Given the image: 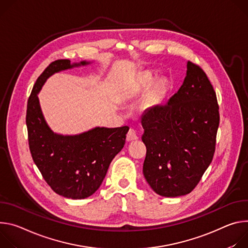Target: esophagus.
<instances>
[{
    "label": "esophagus",
    "instance_id": "esophagus-1",
    "mask_svg": "<svg viewBox=\"0 0 248 248\" xmlns=\"http://www.w3.org/2000/svg\"><path fill=\"white\" fill-rule=\"evenodd\" d=\"M138 139V135H137L136 131L134 129H130L128 131V134H127V137H126V140L128 142H131V141H134V140H137Z\"/></svg>",
    "mask_w": 248,
    "mask_h": 248
}]
</instances>
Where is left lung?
Segmentation results:
<instances>
[{"mask_svg": "<svg viewBox=\"0 0 248 248\" xmlns=\"http://www.w3.org/2000/svg\"><path fill=\"white\" fill-rule=\"evenodd\" d=\"M218 123L214 88L206 73L188 61L178 92L142 116L147 148L143 172L156 194L182 196L197 186L212 162Z\"/></svg>", "mask_w": 248, "mask_h": 248, "instance_id": "left-lung-1", "label": "left lung"}]
</instances>
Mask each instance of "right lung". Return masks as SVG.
<instances>
[{
    "label": "right lung",
    "instance_id": "right-lung-1",
    "mask_svg": "<svg viewBox=\"0 0 248 248\" xmlns=\"http://www.w3.org/2000/svg\"><path fill=\"white\" fill-rule=\"evenodd\" d=\"M90 62L71 64L68 59L52 62L38 77L27 101L26 126L32 159L44 180L57 194L85 199L99 188L110 162L123 149L128 126L95 127L74 136L54 133L47 125L37 93L55 73Z\"/></svg>",
    "mask_w": 248,
    "mask_h": 248
}]
</instances>
